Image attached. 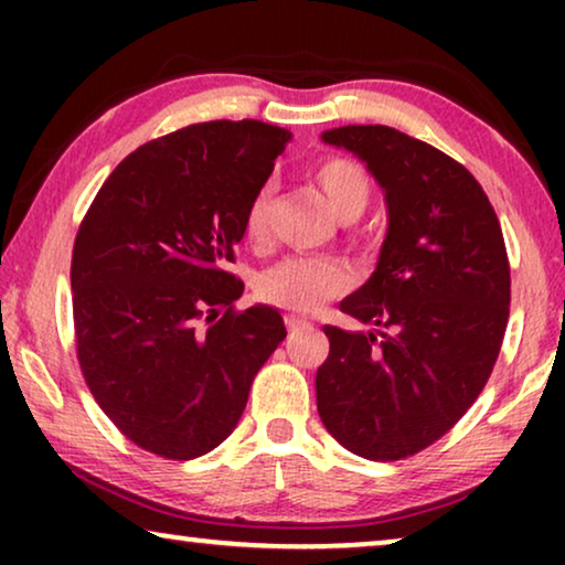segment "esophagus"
I'll list each match as a JSON object with an SVG mask.
<instances>
[{
  "instance_id": "34e87169",
  "label": "esophagus",
  "mask_w": 565,
  "mask_h": 565,
  "mask_svg": "<svg viewBox=\"0 0 565 565\" xmlns=\"http://www.w3.org/2000/svg\"><path fill=\"white\" fill-rule=\"evenodd\" d=\"M285 327H288L290 331H298V329H311V321L298 319V316H285Z\"/></svg>"
}]
</instances>
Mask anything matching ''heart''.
<instances>
[{"mask_svg": "<svg viewBox=\"0 0 565 565\" xmlns=\"http://www.w3.org/2000/svg\"><path fill=\"white\" fill-rule=\"evenodd\" d=\"M313 182L339 221L360 218L373 195V184L358 161L329 157L313 169ZM244 236L262 244L267 236V198L265 192L252 198L244 213ZM352 277L339 259L331 257H285L277 265L262 269L254 280L257 296L269 306L292 313H313L327 300L342 296Z\"/></svg>", "mask_w": 565, "mask_h": 565, "instance_id": "obj_1", "label": "heart"}]
</instances>
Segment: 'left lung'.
I'll use <instances>...</instances> for the list:
<instances>
[{
    "label": "left lung",
    "instance_id": "8db88e82",
    "mask_svg": "<svg viewBox=\"0 0 565 565\" xmlns=\"http://www.w3.org/2000/svg\"><path fill=\"white\" fill-rule=\"evenodd\" d=\"M321 141L365 161L388 205L370 280L339 308L370 331L323 327L316 406L329 435L367 460L424 450L473 406L509 321V259L497 213L466 167L388 126Z\"/></svg>",
    "mask_w": 565,
    "mask_h": 565
}]
</instances>
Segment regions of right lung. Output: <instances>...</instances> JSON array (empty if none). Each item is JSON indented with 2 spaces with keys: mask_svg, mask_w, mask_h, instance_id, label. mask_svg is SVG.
Wrapping results in <instances>:
<instances>
[{
  "mask_svg": "<svg viewBox=\"0 0 565 565\" xmlns=\"http://www.w3.org/2000/svg\"><path fill=\"white\" fill-rule=\"evenodd\" d=\"M290 134L211 120L128 153L84 215L72 257L76 358L110 422L143 450L190 460L242 419L254 375L282 342L277 308L236 313L226 273Z\"/></svg>",
  "mask_w": 565,
  "mask_h": 565,
  "instance_id": "obj_1",
  "label": "right lung"
}]
</instances>
